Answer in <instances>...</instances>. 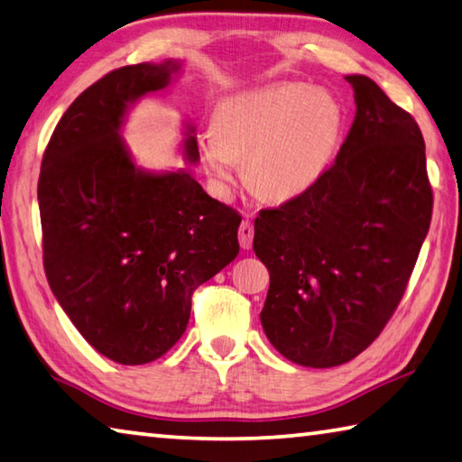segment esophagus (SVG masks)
Segmentation results:
<instances>
[{"label": "esophagus", "instance_id": "1", "mask_svg": "<svg viewBox=\"0 0 462 462\" xmlns=\"http://www.w3.org/2000/svg\"><path fill=\"white\" fill-rule=\"evenodd\" d=\"M238 238H240V246L248 250L253 246V240H254V226L250 220H242L240 224V230H238Z\"/></svg>", "mask_w": 462, "mask_h": 462}]
</instances>
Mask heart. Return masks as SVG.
Returning a JSON list of instances; mask_svg holds the SVG:
<instances>
[{
  "mask_svg": "<svg viewBox=\"0 0 462 462\" xmlns=\"http://www.w3.org/2000/svg\"><path fill=\"white\" fill-rule=\"evenodd\" d=\"M339 125V106L329 95L276 85L222 100L198 151L217 186H228L234 167L245 162L250 189L287 199L303 194L329 167Z\"/></svg>",
  "mask_w": 462,
  "mask_h": 462,
  "instance_id": "1",
  "label": "heart"
}]
</instances>
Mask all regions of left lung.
<instances>
[{"label": "left lung", "instance_id": "8db88e82", "mask_svg": "<svg viewBox=\"0 0 462 462\" xmlns=\"http://www.w3.org/2000/svg\"><path fill=\"white\" fill-rule=\"evenodd\" d=\"M346 80L357 111L335 163L254 220L253 248L271 273L260 321L276 351L307 367L341 365L377 339L432 217L414 116L372 79Z\"/></svg>", "mask_w": 462, "mask_h": 462}]
</instances>
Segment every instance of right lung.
I'll return each instance as SVG.
<instances>
[{"instance_id": "add662e5", "label": "right lung", "mask_w": 462, "mask_h": 462, "mask_svg": "<svg viewBox=\"0 0 462 462\" xmlns=\"http://www.w3.org/2000/svg\"><path fill=\"white\" fill-rule=\"evenodd\" d=\"M178 62L123 66L90 85L50 137L38 180L50 289L92 347L155 362L183 335L191 295L240 253L236 209L189 171L145 173L119 139L127 106L170 85ZM186 155L198 162V141Z\"/></svg>"}]
</instances>
